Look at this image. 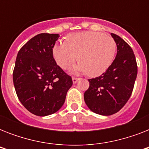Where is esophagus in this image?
<instances>
[{
    "label": "esophagus",
    "mask_w": 149,
    "mask_h": 149,
    "mask_svg": "<svg viewBox=\"0 0 149 149\" xmlns=\"http://www.w3.org/2000/svg\"><path fill=\"white\" fill-rule=\"evenodd\" d=\"M72 83H73V84H76V83L78 81L79 78H77V77H72Z\"/></svg>",
    "instance_id": "obj_1"
}]
</instances>
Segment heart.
<instances>
[{"mask_svg":"<svg viewBox=\"0 0 149 149\" xmlns=\"http://www.w3.org/2000/svg\"><path fill=\"white\" fill-rule=\"evenodd\" d=\"M117 45L111 36L100 32L85 31L70 34L64 42L56 44L52 54L62 69L67 70L78 58L79 63L73 73H86L97 77L104 73L115 56Z\"/></svg>","mask_w":149,"mask_h":149,"instance_id":"b5f03b06","label":"heart"}]
</instances>
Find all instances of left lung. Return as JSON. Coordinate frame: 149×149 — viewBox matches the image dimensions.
I'll return each instance as SVG.
<instances>
[{"label":"left lung","mask_w":149,"mask_h":149,"mask_svg":"<svg viewBox=\"0 0 149 149\" xmlns=\"http://www.w3.org/2000/svg\"><path fill=\"white\" fill-rule=\"evenodd\" d=\"M118 48L117 56L101 76L88 79L84 100L91 111L100 115L117 113L132 95L138 73L134 52L120 36L111 33Z\"/></svg>","instance_id":"obj_1"}]
</instances>
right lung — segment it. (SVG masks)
Instances as JSON below:
<instances>
[{
    "label": "right lung",
    "instance_id": "right-lung-1",
    "mask_svg": "<svg viewBox=\"0 0 149 149\" xmlns=\"http://www.w3.org/2000/svg\"><path fill=\"white\" fill-rule=\"evenodd\" d=\"M58 34H38L24 44L17 55L13 82L25 108L37 116L56 113L64 104L72 80L54 59L52 49Z\"/></svg>",
    "mask_w": 149,
    "mask_h": 149
}]
</instances>
